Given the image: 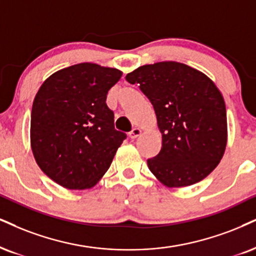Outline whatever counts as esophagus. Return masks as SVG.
Listing matches in <instances>:
<instances>
[{"instance_id": "34e87169", "label": "esophagus", "mask_w": 256, "mask_h": 256, "mask_svg": "<svg viewBox=\"0 0 256 256\" xmlns=\"http://www.w3.org/2000/svg\"><path fill=\"white\" fill-rule=\"evenodd\" d=\"M141 128H138V127H135V128H133V130L130 132V133H129V136H130V138H136L138 135L141 134Z\"/></svg>"}]
</instances>
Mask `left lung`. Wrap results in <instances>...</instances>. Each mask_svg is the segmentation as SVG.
Masks as SVG:
<instances>
[{
    "label": "left lung",
    "mask_w": 256,
    "mask_h": 256,
    "mask_svg": "<svg viewBox=\"0 0 256 256\" xmlns=\"http://www.w3.org/2000/svg\"><path fill=\"white\" fill-rule=\"evenodd\" d=\"M126 80L150 100L162 135V150L147 160L150 172L168 188L203 180L226 146V103L214 82L176 62L140 66Z\"/></svg>",
    "instance_id": "8db88e82"
}]
</instances>
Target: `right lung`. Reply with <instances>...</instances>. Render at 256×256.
I'll list each match as a JSON object with an SVG mask.
<instances>
[{"mask_svg": "<svg viewBox=\"0 0 256 256\" xmlns=\"http://www.w3.org/2000/svg\"><path fill=\"white\" fill-rule=\"evenodd\" d=\"M118 68L72 65L44 82L33 102L30 146L42 172L70 190L92 188L127 135L116 130L106 100Z\"/></svg>", "mask_w": 256, "mask_h": 256, "instance_id": "1", "label": "right lung"}]
</instances>
